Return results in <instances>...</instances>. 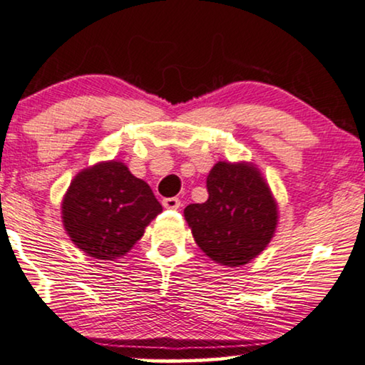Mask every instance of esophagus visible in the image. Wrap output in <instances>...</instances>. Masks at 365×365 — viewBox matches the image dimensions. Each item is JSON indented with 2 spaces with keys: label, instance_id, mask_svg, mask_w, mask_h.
Masks as SVG:
<instances>
[{
  "label": "esophagus",
  "instance_id": "esophagus-1",
  "mask_svg": "<svg viewBox=\"0 0 365 365\" xmlns=\"http://www.w3.org/2000/svg\"><path fill=\"white\" fill-rule=\"evenodd\" d=\"M162 205L165 208H168V210H178V208L182 207V202H180V198L172 197V198H163Z\"/></svg>",
  "mask_w": 365,
  "mask_h": 365
}]
</instances>
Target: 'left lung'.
<instances>
[{"label":"left lung","mask_w":365,"mask_h":365,"mask_svg":"<svg viewBox=\"0 0 365 365\" xmlns=\"http://www.w3.org/2000/svg\"><path fill=\"white\" fill-rule=\"evenodd\" d=\"M208 200L185 208V220L203 253L225 266L256 258L278 222L268 185L255 167L218 162L207 178Z\"/></svg>","instance_id":"8db88e82"}]
</instances>
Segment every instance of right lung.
<instances>
[{
  "label": "right lung",
  "instance_id": "obj_1",
  "mask_svg": "<svg viewBox=\"0 0 365 365\" xmlns=\"http://www.w3.org/2000/svg\"><path fill=\"white\" fill-rule=\"evenodd\" d=\"M162 205L124 163L106 162L74 178L63 202V222L79 250L115 259L140 240Z\"/></svg>",
  "mask_w": 365,
  "mask_h": 365
}]
</instances>
